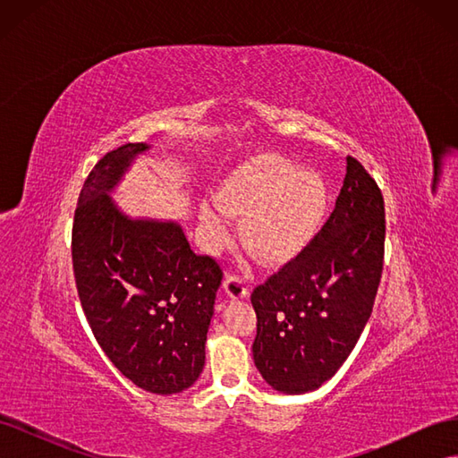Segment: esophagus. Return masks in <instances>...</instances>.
<instances>
[{
  "mask_svg": "<svg viewBox=\"0 0 458 458\" xmlns=\"http://www.w3.org/2000/svg\"><path fill=\"white\" fill-rule=\"evenodd\" d=\"M224 286H225V293L229 294V298L237 300V298H246L250 294V286H248L246 279L242 275L229 271L224 279Z\"/></svg>",
  "mask_w": 458,
  "mask_h": 458,
  "instance_id": "obj_1",
  "label": "esophagus"
}]
</instances>
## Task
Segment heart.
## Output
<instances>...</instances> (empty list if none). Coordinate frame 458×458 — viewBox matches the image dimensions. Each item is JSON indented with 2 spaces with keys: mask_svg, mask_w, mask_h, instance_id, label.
<instances>
[{
  "mask_svg": "<svg viewBox=\"0 0 458 458\" xmlns=\"http://www.w3.org/2000/svg\"><path fill=\"white\" fill-rule=\"evenodd\" d=\"M328 189L317 172L263 155L233 172L219 199H208L200 221L212 246L227 239L231 214L244 216L242 239L269 263L298 256L323 225Z\"/></svg>",
  "mask_w": 458,
  "mask_h": 458,
  "instance_id": "heart-1",
  "label": "heart"
}]
</instances>
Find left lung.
<instances>
[{
	"mask_svg": "<svg viewBox=\"0 0 458 458\" xmlns=\"http://www.w3.org/2000/svg\"><path fill=\"white\" fill-rule=\"evenodd\" d=\"M382 191L348 157L335 210L303 250L258 284L254 363L283 394H306L335 377L372 313L384 267Z\"/></svg>",
	"mask_w": 458,
	"mask_h": 458,
	"instance_id": "8db88e82",
	"label": "left lung"
}]
</instances>
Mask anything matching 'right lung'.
I'll list each match as a JSON object with an SVG mask.
<instances>
[{
    "label": "right lung",
    "mask_w": 458,
    "mask_h": 458,
    "mask_svg": "<svg viewBox=\"0 0 458 458\" xmlns=\"http://www.w3.org/2000/svg\"><path fill=\"white\" fill-rule=\"evenodd\" d=\"M147 148L118 147L89 172L74 212L72 267L101 350L135 386L168 395L200 377L224 271L192 252L174 221L130 219L106 195Z\"/></svg>",
    "instance_id": "add662e5"
}]
</instances>
